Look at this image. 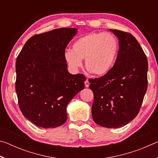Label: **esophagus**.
Here are the masks:
<instances>
[{"label":"esophagus","mask_w":158,"mask_h":158,"mask_svg":"<svg viewBox=\"0 0 158 158\" xmlns=\"http://www.w3.org/2000/svg\"><path fill=\"white\" fill-rule=\"evenodd\" d=\"M89 85H90V83L89 81V80L86 79L85 81V86L86 87V88H89Z\"/></svg>","instance_id":"esophagus-1"}]
</instances>
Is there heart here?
Segmentation results:
<instances>
[{
    "instance_id": "obj_1",
    "label": "heart",
    "mask_w": 158,
    "mask_h": 158,
    "mask_svg": "<svg viewBox=\"0 0 158 158\" xmlns=\"http://www.w3.org/2000/svg\"><path fill=\"white\" fill-rule=\"evenodd\" d=\"M119 43L109 33H91L79 37L73 44V50H66L64 59L71 70L76 72L85 67L93 75L102 77L110 72L116 64Z\"/></svg>"
}]
</instances>
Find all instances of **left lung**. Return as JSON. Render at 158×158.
Returning <instances> with one entry per match:
<instances>
[{
    "label": "left lung",
    "instance_id": "obj_1",
    "mask_svg": "<svg viewBox=\"0 0 158 158\" xmlns=\"http://www.w3.org/2000/svg\"><path fill=\"white\" fill-rule=\"evenodd\" d=\"M118 38L119 53L108 74L90 79L94 94L92 116L95 123L108 128L121 127L137 116L148 85V60L135 37L109 29Z\"/></svg>",
    "mask_w": 158,
    "mask_h": 158
}]
</instances>
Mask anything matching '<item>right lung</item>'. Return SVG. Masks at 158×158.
I'll return each mask as SVG.
<instances>
[{
	"label": "right lung",
	"mask_w": 158,
	"mask_h": 158,
	"mask_svg": "<svg viewBox=\"0 0 158 158\" xmlns=\"http://www.w3.org/2000/svg\"><path fill=\"white\" fill-rule=\"evenodd\" d=\"M78 29L61 28L35 35L16 61L15 89L25 118L36 126H60L67 121L69 102L84 89L85 77L72 74L64 59L67 45Z\"/></svg>",
	"instance_id": "obj_1"
}]
</instances>
